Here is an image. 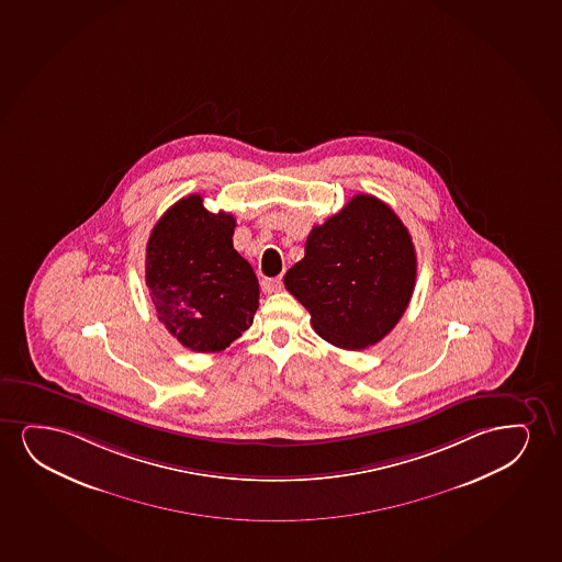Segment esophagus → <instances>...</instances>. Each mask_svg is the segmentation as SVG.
<instances>
[{
    "instance_id": "1",
    "label": "esophagus",
    "mask_w": 562,
    "mask_h": 562,
    "mask_svg": "<svg viewBox=\"0 0 562 562\" xmlns=\"http://www.w3.org/2000/svg\"><path fill=\"white\" fill-rule=\"evenodd\" d=\"M262 292L265 293H277L284 288L282 284V277L277 278H265L261 282Z\"/></svg>"
}]
</instances>
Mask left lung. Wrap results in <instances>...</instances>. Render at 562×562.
<instances>
[{
    "label": "left lung",
    "instance_id": "1",
    "mask_svg": "<svg viewBox=\"0 0 562 562\" xmlns=\"http://www.w3.org/2000/svg\"><path fill=\"white\" fill-rule=\"evenodd\" d=\"M414 241L380 198L357 194L314 226L305 257L285 272V290L311 313L313 328L339 349L375 345L398 324L414 285Z\"/></svg>",
    "mask_w": 562,
    "mask_h": 562
}]
</instances>
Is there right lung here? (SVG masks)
Returning a JSON list of instances; mask_svg holds the SVG:
<instances>
[{"mask_svg": "<svg viewBox=\"0 0 562 562\" xmlns=\"http://www.w3.org/2000/svg\"><path fill=\"white\" fill-rule=\"evenodd\" d=\"M236 220L190 194L161 215L146 244V285L158 321L182 347L220 352L254 324L256 272L234 249Z\"/></svg>", "mask_w": 562, "mask_h": 562, "instance_id": "add662e5", "label": "right lung"}]
</instances>
